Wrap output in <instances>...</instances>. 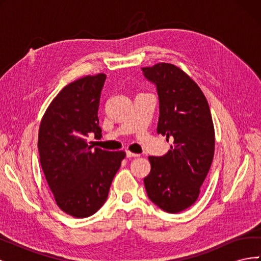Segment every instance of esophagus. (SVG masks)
<instances>
[{"label":"esophagus","mask_w":261,"mask_h":261,"mask_svg":"<svg viewBox=\"0 0 261 261\" xmlns=\"http://www.w3.org/2000/svg\"><path fill=\"white\" fill-rule=\"evenodd\" d=\"M126 155H127V158H137L140 154L139 153H134V152L129 151V150H127V151H126Z\"/></svg>","instance_id":"1"}]
</instances>
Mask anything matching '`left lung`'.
Masks as SVG:
<instances>
[{"instance_id": "1", "label": "left lung", "mask_w": 261, "mask_h": 261, "mask_svg": "<svg viewBox=\"0 0 261 261\" xmlns=\"http://www.w3.org/2000/svg\"><path fill=\"white\" fill-rule=\"evenodd\" d=\"M155 84L160 102L156 133L172 140L163 156H149L144 183L148 197L169 213L191 207L198 199L215 155V127L203 92L183 69L170 63L143 67Z\"/></svg>"}]
</instances>
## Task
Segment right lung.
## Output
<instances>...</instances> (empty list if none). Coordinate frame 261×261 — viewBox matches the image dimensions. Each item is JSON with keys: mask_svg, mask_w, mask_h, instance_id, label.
Returning a JSON list of instances; mask_svg holds the SVG:
<instances>
[{"mask_svg": "<svg viewBox=\"0 0 261 261\" xmlns=\"http://www.w3.org/2000/svg\"><path fill=\"white\" fill-rule=\"evenodd\" d=\"M107 75H87L65 86L42 116L38 149L55 202L75 218L96 213L108 198L112 180L126 156L88 145L101 136L98 110Z\"/></svg>", "mask_w": 261, "mask_h": 261, "instance_id": "1", "label": "right lung"}]
</instances>
